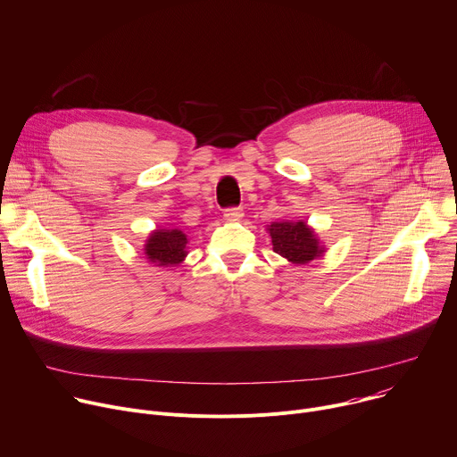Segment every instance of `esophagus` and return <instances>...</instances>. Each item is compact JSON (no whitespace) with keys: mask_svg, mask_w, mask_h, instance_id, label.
Instances as JSON below:
<instances>
[{"mask_svg":"<svg viewBox=\"0 0 457 457\" xmlns=\"http://www.w3.org/2000/svg\"><path fill=\"white\" fill-rule=\"evenodd\" d=\"M243 218V211L239 207H232L225 211V220L227 221H239Z\"/></svg>","mask_w":457,"mask_h":457,"instance_id":"34e87169","label":"esophagus"}]
</instances>
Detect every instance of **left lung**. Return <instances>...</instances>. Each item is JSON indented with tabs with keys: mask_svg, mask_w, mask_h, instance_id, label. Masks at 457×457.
<instances>
[{
	"mask_svg": "<svg viewBox=\"0 0 457 457\" xmlns=\"http://www.w3.org/2000/svg\"><path fill=\"white\" fill-rule=\"evenodd\" d=\"M267 230L276 254L294 265H307L323 256L325 246L305 221H274Z\"/></svg>",
	"mask_w": 457,
	"mask_h": 457,
	"instance_id": "1",
	"label": "left lung"
}]
</instances>
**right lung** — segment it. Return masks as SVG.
<instances>
[{
  "label": "right lung",
  "mask_w": 457,
  "mask_h": 457,
  "mask_svg": "<svg viewBox=\"0 0 457 457\" xmlns=\"http://www.w3.org/2000/svg\"><path fill=\"white\" fill-rule=\"evenodd\" d=\"M187 234L179 228H158L145 243V256L156 267H176L187 258Z\"/></svg>",
  "instance_id": "1"
}]
</instances>
